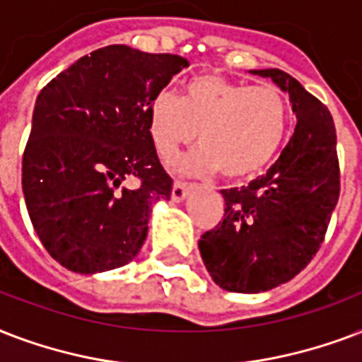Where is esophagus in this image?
Segmentation results:
<instances>
[{"mask_svg":"<svg viewBox=\"0 0 362 362\" xmlns=\"http://www.w3.org/2000/svg\"><path fill=\"white\" fill-rule=\"evenodd\" d=\"M192 189V185L189 183H181V181H175L172 189V200L173 202H183L187 198V194Z\"/></svg>","mask_w":362,"mask_h":362,"instance_id":"obj_1","label":"esophagus"}]
</instances>
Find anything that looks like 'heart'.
I'll return each mask as SVG.
<instances>
[{
    "instance_id": "b5f03b06",
    "label": "heart",
    "mask_w": 362,
    "mask_h": 362,
    "mask_svg": "<svg viewBox=\"0 0 362 362\" xmlns=\"http://www.w3.org/2000/svg\"><path fill=\"white\" fill-rule=\"evenodd\" d=\"M288 120V102L277 86H249L219 74L194 75L181 98L160 90L147 109L149 136L162 158H172L198 134L202 145L173 162L175 172L207 175L219 170L230 181L255 177L276 158Z\"/></svg>"
}]
</instances>
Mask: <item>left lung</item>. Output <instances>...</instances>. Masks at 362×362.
Here are the masks:
<instances>
[{
  "label": "left lung",
  "instance_id": "left-lung-1",
  "mask_svg": "<svg viewBox=\"0 0 362 362\" xmlns=\"http://www.w3.org/2000/svg\"><path fill=\"white\" fill-rule=\"evenodd\" d=\"M249 74L272 79L288 94L296 126L266 175L221 190L225 219L198 240L211 279L232 293H264L304 270L323 243L340 196L329 109L281 69Z\"/></svg>",
  "mask_w": 362,
  "mask_h": 362
}]
</instances>
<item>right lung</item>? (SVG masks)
<instances>
[{
	"mask_svg": "<svg viewBox=\"0 0 362 362\" xmlns=\"http://www.w3.org/2000/svg\"><path fill=\"white\" fill-rule=\"evenodd\" d=\"M183 67V56L109 45L39 92L22 156V192L39 240L67 270L92 276L139 253L151 209L172 194L147 109ZM130 178L140 183L128 187Z\"/></svg>",
	"mask_w": 362,
	"mask_h": 362,
	"instance_id": "right-lung-1",
	"label": "right lung"
}]
</instances>
